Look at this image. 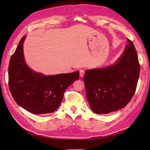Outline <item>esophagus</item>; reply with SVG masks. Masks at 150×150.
Wrapping results in <instances>:
<instances>
[{"label":"esophagus","mask_w":150,"mask_h":150,"mask_svg":"<svg viewBox=\"0 0 150 150\" xmlns=\"http://www.w3.org/2000/svg\"><path fill=\"white\" fill-rule=\"evenodd\" d=\"M84 71L83 70V69H81L79 71V76H80V77H81V78H83V77L84 76Z\"/></svg>","instance_id":"34e87169"}]
</instances>
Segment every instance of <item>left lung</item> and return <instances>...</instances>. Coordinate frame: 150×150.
<instances>
[{
    "instance_id": "obj_1",
    "label": "left lung",
    "mask_w": 150,
    "mask_h": 150,
    "mask_svg": "<svg viewBox=\"0 0 150 150\" xmlns=\"http://www.w3.org/2000/svg\"><path fill=\"white\" fill-rule=\"evenodd\" d=\"M128 42L115 64L85 72L86 97L96 114H108L123 108L134 96L140 66L133 42L128 39Z\"/></svg>"
}]
</instances>
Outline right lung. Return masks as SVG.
Wrapping results in <instances>:
<instances>
[{"mask_svg":"<svg viewBox=\"0 0 150 150\" xmlns=\"http://www.w3.org/2000/svg\"><path fill=\"white\" fill-rule=\"evenodd\" d=\"M22 38L11 57L8 65V87L15 101L35 115L51 113L61 104L66 89L78 80L79 71L44 76L35 72L26 64Z\"/></svg>","mask_w":150,"mask_h":150,"instance_id":"1","label":"right lung"}]
</instances>
